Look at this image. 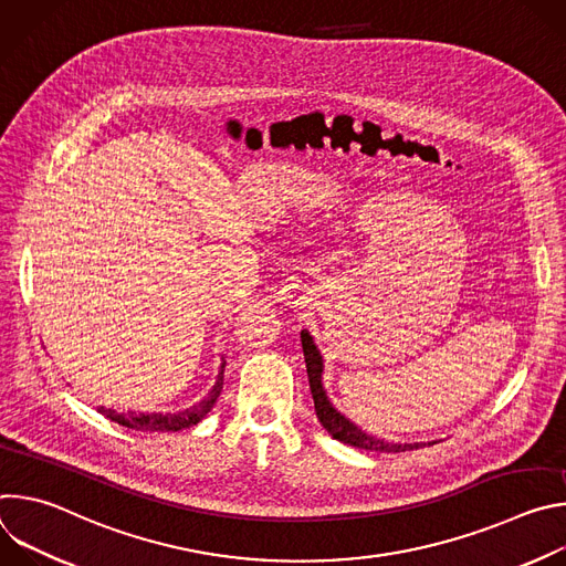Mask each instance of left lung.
Here are the masks:
<instances>
[{"label": "left lung", "mask_w": 566, "mask_h": 566, "mask_svg": "<svg viewBox=\"0 0 566 566\" xmlns=\"http://www.w3.org/2000/svg\"><path fill=\"white\" fill-rule=\"evenodd\" d=\"M300 340H302V352H304V363H306V374H308V385H311V394H313V402H315L317 421L334 439H338L347 446L360 448V450H371V452H406V450L426 446L419 441L417 443H396V441L378 439L374 434H367L363 428H358L354 421H349L343 412H338L325 391V385H322L325 360H322V354L315 347L313 336L306 329H302ZM432 443H437V441H428V446H432Z\"/></svg>", "instance_id": "8db88e82"}]
</instances>
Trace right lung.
I'll return each instance as SVG.
<instances>
[{
    "instance_id": "1",
    "label": "right lung",
    "mask_w": 566,
    "mask_h": 566,
    "mask_svg": "<svg viewBox=\"0 0 566 566\" xmlns=\"http://www.w3.org/2000/svg\"><path fill=\"white\" fill-rule=\"evenodd\" d=\"M223 367H226V363L221 360V367H219L212 389L199 402H195L192 408H186L179 412H127L125 415V412L107 410L101 406L98 412L118 426L140 430V432H177L184 428H192L212 410V406L217 402L221 387H223Z\"/></svg>"
}]
</instances>
